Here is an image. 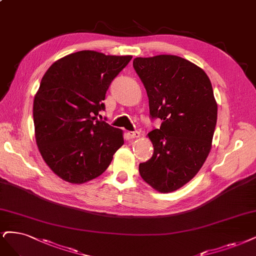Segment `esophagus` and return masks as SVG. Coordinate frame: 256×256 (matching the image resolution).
<instances>
[{"label": "esophagus", "mask_w": 256, "mask_h": 256, "mask_svg": "<svg viewBox=\"0 0 256 256\" xmlns=\"http://www.w3.org/2000/svg\"><path fill=\"white\" fill-rule=\"evenodd\" d=\"M128 136H129L130 138H140V134L138 131H129Z\"/></svg>", "instance_id": "esophagus-1"}]
</instances>
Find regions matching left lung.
Segmentation results:
<instances>
[{"label": "left lung", "mask_w": 256, "mask_h": 256, "mask_svg": "<svg viewBox=\"0 0 256 256\" xmlns=\"http://www.w3.org/2000/svg\"><path fill=\"white\" fill-rule=\"evenodd\" d=\"M134 68L150 116L162 120L147 134L154 154L138 165L140 174L158 192L177 190L195 177L212 148L217 122L212 84L201 68L174 55L138 57Z\"/></svg>", "instance_id": "obj_1"}]
</instances>
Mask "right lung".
Here are the masks:
<instances>
[{
  "label": "right lung",
  "mask_w": 256,
  "mask_h": 256,
  "mask_svg": "<svg viewBox=\"0 0 256 256\" xmlns=\"http://www.w3.org/2000/svg\"><path fill=\"white\" fill-rule=\"evenodd\" d=\"M131 58L80 50L55 61L42 77L34 100V138L44 162L62 180L98 178L124 144L122 130L96 116Z\"/></svg>",
  "instance_id": "add662e5"
}]
</instances>
